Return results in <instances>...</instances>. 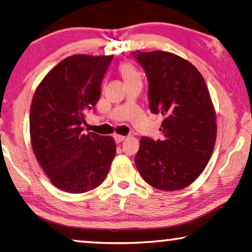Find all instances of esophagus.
<instances>
[{"label": "esophagus", "mask_w": 252, "mask_h": 252, "mask_svg": "<svg viewBox=\"0 0 252 252\" xmlns=\"http://www.w3.org/2000/svg\"><path fill=\"white\" fill-rule=\"evenodd\" d=\"M125 136H122V134H114V139L116 143H121V141L125 140Z\"/></svg>", "instance_id": "obj_1"}]
</instances>
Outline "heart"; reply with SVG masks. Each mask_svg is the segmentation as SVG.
Instances as JSON below:
<instances>
[{"mask_svg": "<svg viewBox=\"0 0 252 252\" xmlns=\"http://www.w3.org/2000/svg\"><path fill=\"white\" fill-rule=\"evenodd\" d=\"M120 73L123 77L126 83L132 82V81H141V76L138 70L131 65V63H125L120 66Z\"/></svg>", "mask_w": 252, "mask_h": 252, "instance_id": "b5f03b06", "label": "heart"}]
</instances>
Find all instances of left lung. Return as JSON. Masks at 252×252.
I'll list each match as a JSON object with an SVG mask.
<instances>
[{
	"label": "left lung",
	"mask_w": 252,
	"mask_h": 252,
	"mask_svg": "<svg viewBox=\"0 0 252 252\" xmlns=\"http://www.w3.org/2000/svg\"><path fill=\"white\" fill-rule=\"evenodd\" d=\"M132 55L146 72L151 112L164 116L162 140L141 138L134 163L155 189H183L203 172L215 148L217 118L207 84L195 66L175 54Z\"/></svg>",
	"instance_id": "1"
}]
</instances>
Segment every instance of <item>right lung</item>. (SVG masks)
Segmentation results:
<instances>
[{"instance_id":"obj_1","label":"right lung","mask_w":252,"mask_h":252,"mask_svg":"<svg viewBox=\"0 0 252 252\" xmlns=\"http://www.w3.org/2000/svg\"><path fill=\"white\" fill-rule=\"evenodd\" d=\"M113 56L74 55L38 84L30 111L32 148L51 183L80 194L104 182L116 153L111 136L83 133L86 115L100 97Z\"/></svg>"}]
</instances>
